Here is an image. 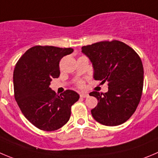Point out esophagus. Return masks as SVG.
I'll return each instance as SVG.
<instances>
[{
    "label": "esophagus",
    "mask_w": 158,
    "mask_h": 158,
    "mask_svg": "<svg viewBox=\"0 0 158 158\" xmlns=\"http://www.w3.org/2000/svg\"><path fill=\"white\" fill-rule=\"evenodd\" d=\"M79 96H80V97H82V98H86V97H89V94H79Z\"/></svg>",
    "instance_id": "esophagus-1"
}]
</instances>
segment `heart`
Wrapping results in <instances>:
<instances>
[{"label": "heart", "instance_id": "1", "mask_svg": "<svg viewBox=\"0 0 158 158\" xmlns=\"http://www.w3.org/2000/svg\"><path fill=\"white\" fill-rule=\"evenodd\" d=\"M84 82L82 80H80V81H78L77 82V86L79 88H83L84 87Z\"/></svg>", "mask_w": 158, "mask_h": 158}]
</instances>
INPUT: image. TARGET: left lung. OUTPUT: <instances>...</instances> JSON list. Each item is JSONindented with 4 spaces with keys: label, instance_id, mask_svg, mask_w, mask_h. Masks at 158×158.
Masks as SVG:
<instances>
[{
    "label": "left lung",
    "instance_id": "1",
    "mask_svg": "<svg viewBox=\"0 0 158 158\" xmlns=\"http://www.w3.org/2000/svg\"><path fill=\"white\" fill-rule=\"evenodd\" d=\"M82 52L94 67V78L108 82V91L89 95L98 101L91 110L94 118L107 126L126 122L136 110L143 87V67L137 53L118 40L101 41L83 46Z\"/></svg>",
    "mask_w": 158,
    "mask_h": 158
}]
</instances>
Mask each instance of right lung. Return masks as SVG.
I'll return each instance as SVG.
<instances>
[{"mask_svg":"<svg viewBox=\"0 0 158 158\" xmlns=\"http://www.w3.org/2000/svg\"><path fill=\"white\" fill-rule=\"evenodd\" d=\"M73 49L35 46L22 56L13 74L15 99L25 117L44 131H54L69 120L71 107L78 100L76 92L67 89L60 95L50 88L60 76L59 62Z\"/></svg>","mask_w":158,"mask_h":158,"instance_id":"1","label":"right lung"}]
</instances>
